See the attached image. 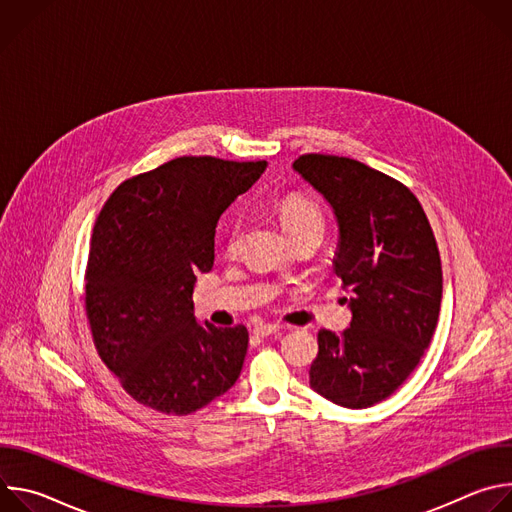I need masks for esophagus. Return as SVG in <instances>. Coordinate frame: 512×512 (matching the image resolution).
I'll list each match as a JSON object with an SVG mask.
<instances>
[{"instance_id":"1","label":"esophagus","mask_w":512,"mask_h":512,"mask_svg":"<svg viewBox=\"0 0 512 512\" xmlns=\"http://www.w3.org/2000/svg\"><path fill=\"white\" fill-rule=\"evenodd\" d=\"M279 324H257L255 328H253V332L257 334V336H271V334H275V332H279Z\"/></svg>"}]
</instances>
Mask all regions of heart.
<instances>
[{
	"label": "heart",
	"instance_id": "b5f03b06",
	"mask_svg": "<svg viewBox=\"0 0 512 512\" xmlns=\"http://www.w3.org/2000/svg\"><path fill=\"white\" fill-rule=\"evenodd\" d=\"M277 214L291 239L302 235V233H308V231L324 233V214H322L320 206L304 194H285L283 198H279ZM239 233H241L239 218H233V221L229 223V229H227V249L229 251L237 249Z\"/></svg>",
	"mask_w": 512,
	"mask_h": 512
}]
</instances>
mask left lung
<instances>
[{
    "label": "left lung",
    "mask_w": 512,
    "mask_h": 512,
    "mask_svg": "<svg viewBox=\"0 0 512 512\" xmlns=\"http://www.w3.org/2000/svg\"><path fill=\"white\" fill-rule=\"evenodd\" d=\"M294 168L330 202L340 227L334 271L352 322L322 328L310 387L328 401L371 407L415 371L440 318L442 259L415 194L352 158L304 154Z\"/></svg>",
    "instance_id": "8db88e82"
}]
</instances>
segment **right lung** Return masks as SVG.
Instances as JSON below:
<instances>
[{
	"mask_svg": "<svg viewBox=\"0 0 512 512\" xmlns=\"http://www.w3.org/2000/svg\"><path fill=\"white\" fill-rule=\"evenodd\" d=\"M265 166L182 156L125 180L103 204L85 310L101 360L137 403L188 415L237 383L249 332L196 324L192 289L212 269L218 218Z\"/></svg>",
	"mask_w": 512,
	"mask_h": 512,
	"instance_id": "add662e5",
	"label": "right lung"
}]
</instances>
